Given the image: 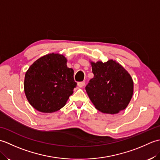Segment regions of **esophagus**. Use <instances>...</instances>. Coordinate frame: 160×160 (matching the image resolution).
Returning <instances> with one entry per match:
<instances>
[{
	"instance_id": "esophagus-1",
	"label": "esophagus",
	"mask_w": 160,
	"mask_h": 160,
	"mask_svg": "<svg viewBox=\"0 0 160 160\" xmlns=\"http://www.w3.org/2000/svg\"><path fill=\"white\" fill-rule=\"evenodd\" d=\"M84 85H85V82H84V81H83V82H79L78 83V86L80 88L83 87Z\"/></svg>"
}]
</instances>
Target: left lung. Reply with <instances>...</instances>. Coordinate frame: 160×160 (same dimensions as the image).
<instances>
[{"label": "left lung", "instance_id": "obj_1", "mask_svg": "<svg viewBox=\"0 0 160 160\" xmlns=\"http://www.w3.org/2000/svg\"><path fill=\"white\" fill-rule=\"evenodd\" d=\"M91 64L94 76L85 89L96 108L108 114H116L125 109L133 93L130 74L113 60Z\"/></svg>", "mask_w": 160, "mask_h": 160}]
</instances>
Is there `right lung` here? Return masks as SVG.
Returning <instances> with one entry per match:
<instances>
[{
  "label": "right lung",
  "instance_id": "1",
  "mask_svg": "<svg viewBox=\"0 0 160 160\" xmlns=\"http://www.w3.org/2000/svg\"><path fill=\"white\" fill-rule=\"evenodd\" d=\"M58 53H49L33 62L27 71L24 90L32 106L42 113H53L66 104L77 83L73 70Z\"/></svg>",
  "mask_w": 160,
  "mask_h": 160
}]
</instances>
